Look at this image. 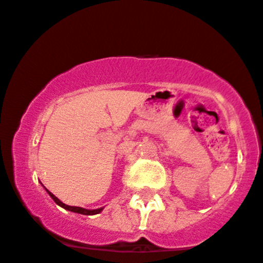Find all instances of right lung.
Returning a JSON list of instances; mask_svg holds the SVG:
<instances>
[{
	"mask_svg": "<svg viewBox=\"0 0 263 263\" xmlns=\"http://www.w3.org/2000/svg\"><path fill=\"white\" fill-rule=\"evenodd\" d=\"M46 191H47V194L52 198V200L56 203V204L60 205V207L64 208V210L70 211V212L80 213V215H85V216H91V215H98V213H100L101 211L104 210V208H98V210H86V208H82V207H72V205H67V204H64L61 200H59L58 198L51 193V191L47 190V189H46Z\"/></svg>",
	"mask_w": 263,
	"mask_h": 263,
	"instance_id": "add662e5",
	"label": "right lung"
}]
</instances>
